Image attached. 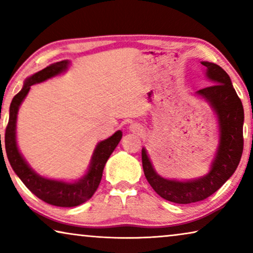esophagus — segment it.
<instances>
[{
  "mask_svg": "<svg viewBox=\"0 0 253 253\" xmlns=\"http://www.w3.org/2000/svg\"><path fill=\"white\" fill-rule=\"evenodd\" d=\"M130 130L132 131V132H137V133H140L141 131H143V129H141V126H139V124H137V123L131 124V126H130Z\"/></svg>",
  "mask_w": 253,
  "mask_h": 253,
  "instance_id": "obj_1",
  "label": "esophagus"
}]
</instances>
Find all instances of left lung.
<instances>
[{"instance_id": "left-lung-1", "label": "left lung", "mask_w": 253, "mask_h": 253, "mask_svg": "<svg viewBox=\"0 0 253 253\" xmlns=\"http://www.w3.org/2000/svg\"><path fill=\"white\" fill-rule=\"evenodd\" d=\"M213 84L199 91L217 114L220 145L210 174L195 181L178 182L162 178L154 171L145 148L141 161L145 177L159 196L176 204H192L209 198L222 186L236 170L243 153L244 110L241 99L231 85L230 77L217 64L202 62Z\"/></svg>"}]
</instances>
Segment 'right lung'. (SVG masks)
Here are the masks:
<instances>
[{"instance_id":"obj_1","label":"right lung","mask_w":253,"mask_h":253,"mask_svg":"<svg viewBox=\"0 0 253 253\" xmlns=\"http://www.w3.org/2000/svg\"><path fill=\"white\" fill-rule=\"evenodd\" d=\"M68 61L56 62L48 65L47 68L37 72L27 79L24 84L22 91L13 96L11 105H10V115L8 126L5 127V152L8 160L11 165L13 171L18 175L22 182L26 185L33 195L38 198L43 200L44 203L58 207H74L87 202L98 189L102 177V171L105 165L110 154L115 150L117 144L122 138V132L116 131L108 139L101 141L96 146L94 154H93L91 166L84 177L75 183H65L53 181V179L43 178L37 175L32 169L29 167L22 155H20L16 144V120L17 113L20 103L29 93L31 86L37 83H41L46 79L54 77L67 69ZM2 151V144H1ZM3 155V151H2Z\"/></svg>"}]
</instances>
